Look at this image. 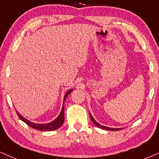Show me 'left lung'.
I'll return each instance as SVG.
<instances>
[{"label":"left lung","mask_w":159,"mask_h":159,"mask_svg":"<svg viewBox=\"0 0 159 159\" xmlns=\"http://www.w3.org/2000/svg\"><path fill=\"white\" fill-rule=\"evenodd\" d=\"M90 114V118H91L92 122L96 126H97L98 127H99V128H102V129H104V130H114V131H117V130H121V128H112V127H105V126H103V125H101L100 124H99V123L97 122L94 120V119L93 118V116H92L91 113H89Z\"/></svg>","instance_id":"obj_1"}]
</instances>
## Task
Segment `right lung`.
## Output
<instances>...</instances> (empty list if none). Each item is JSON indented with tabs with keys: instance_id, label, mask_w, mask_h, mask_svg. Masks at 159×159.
Returning a JSON list of instances; mask_svg holds the SVG:
<instances>
[{
	"instance_id": "add662e5",
	"label": "right lung",
	"mask_w": 159,
	"mask_h": 159,
	"mask_svg": "<svg viewBox=\"0 0 159 159\" xmlns=\"http://www.w3.org/2000/svg\"><path fill=\"white\" fill-rule=\"evenodd\" d=\"M73 91V89H70L69 91H67V93L65 94L64 99H63V105H62V107L61 110V112H60V115L58 116V117L55 120H54L52 122L47 123V124H37V123H34L30 121L29 120H27L26 119H25L24 117H23L20 113L17 111V114L18 116V117L21 119L23 121H24L25 124H27L29 126H30L32 128L36 129V130H41V131H52V130H55L57 129H58L59 127H61V125L63 124L65 117H64V102L66 101V98L68 96V94Z\"/></svg>"
}]
</instances>
